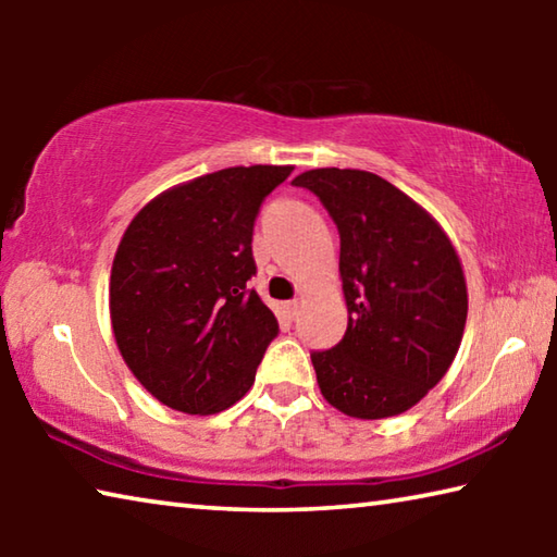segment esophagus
Listing matches in <instances>:
<instances>
[{"instance_id": "obj_1", "label": "esophagus", "mask_w": 557, "mask_h": 557, "mask_svg": "<svg viewBox=\"0 0 557 557\" xmlns=\"http://www.w3.org/2000/svg\"><path fill=\"white\" fill-rule=\"evenodd\" d=\"M299 309H301V301L299 299H292V301H285V312L295 319L297 314H299Z\"/></svg>"}]
</instances>
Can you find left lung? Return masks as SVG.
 <instances>
[{
  "instance_id": "obj_1",
  "label": "left lung",
  "mask_w": 557,
  "mask_h": 557,
  "mask_svg": "<svg viewBox=\"0 0 557 557\" xmlns=\"http://www.w3.org/2000/svg\"><path fill=\"white\" fill-rule=\"evenodd\" d=\"M332 215L346 334L312 354L324 400L356 420L393 418L445 379L467 324V280L445 228L408 194L361 169L295 176Z\"/></svg>"
}]
</instances>
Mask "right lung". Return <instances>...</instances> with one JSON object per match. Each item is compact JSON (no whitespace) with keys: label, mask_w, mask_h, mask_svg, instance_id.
I'll return each mask as SVG.
<instances>
[{"label":"right lung","mask_w":557,"mask_h":557,"mask_svg":"<svg viewBox=\"0 0 557 557\" xmlns=\"http://www.w3.org/2000/svg\"><path fill=\"white\" fill-rule=\"evenodd\" d=\"M295 166H228L166 188L122 233L110 322L132 375L166 408L215 414L256 383L277 319L248 280L260 203Z\"/></svg>","instance_id":"1"}]
</instances>
